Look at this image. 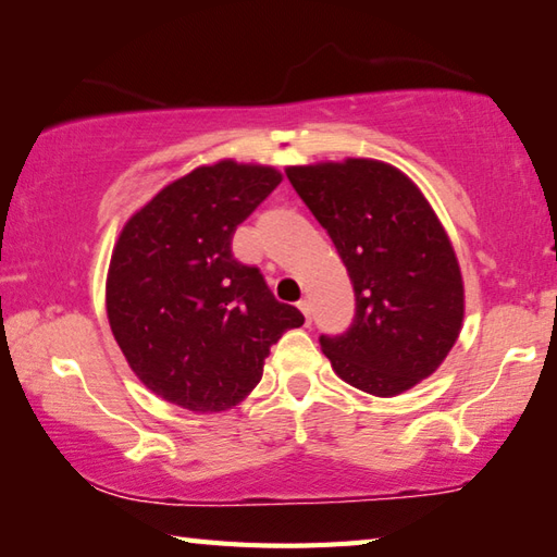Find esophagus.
<instances>
[{
  "instance_id": "obj_1",
  "label": "esophagus",
  "mask_w": 557,
  "mask_h": 557,
  "mask_svg": "<svg viewBox=\"0 0 557 557\" xmlns=\"http://www.w3.org/2000/svg\"><path fill=\"white\" fill-rule=\"evenodd\" d=\"M297 307H299V312L305 314V319H307V324L312 322V305H309L307 299H301V301H297Z\"/></svg>"
}]
</instances>
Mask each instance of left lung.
Wrapping results in <instances>:
<instances>
[{"label": "left lung", "mask_w": 557, "mask_h": 557, "mask_svg": "<svg viewBox=\"0 0 557 557\" xmlns=\"http://www.w3.org/2000/svg\"><path fill=\"white\" fill-rule=\"evenodd\" d=\"M285 172L354 285V324L319 338L332 369L379 398L410 391L440 369L465 322V282L445 225L412 178L379 159Z\"/></svg>", "instance_id": "left-lung-1"}]
</instances>
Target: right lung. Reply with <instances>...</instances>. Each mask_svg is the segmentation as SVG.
<instances>
[{
	"mask_svg": "<svg viewBox=\"0 0 557 557\" xmlns=\"http://www.w3.org/2000/svg\"><path fill=\"white\" fill-rule=\"evenodd\" d=\"M280 182L275 166L221 159L166 184L122 225L108 322L129 369L162 400L201 414L233 408L260 383L270 346L305 324L231 252L235 228Z\"/></svg>",
	"mask_w": 557,
	"mask_h": 557,
	"instance_id": "add662e5",
	"label": "right lung"
}]
</instances>
